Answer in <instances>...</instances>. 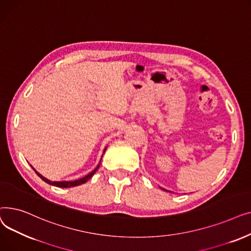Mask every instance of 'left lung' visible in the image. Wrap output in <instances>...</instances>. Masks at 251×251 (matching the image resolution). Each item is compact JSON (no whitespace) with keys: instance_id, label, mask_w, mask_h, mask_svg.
<instances>
[{"instance_id":"obj_1","label":"left lung","mask_w":251,"mask_h":251,"mask_svg":"<svg viewBox=\"0 0 251 251\" xmlns=\"http://www.w3.org/2000/svg\"><path fill=\"white\" fill-rule=\"evenodd\" d=\"M163 189H164V188H163ZM164 190H166V189H164ZM166 191H167V190H166Z\"/></svg>"}]
</instances>
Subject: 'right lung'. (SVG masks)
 Instances as JSON below:
<instances>
[{
	"label": "right lung",
	"mask_w": 251,
	"mask_h": 251,
	"mask_svg": "<svg viewBox=\"0 0 251 251\" xmlns=\"http://www.w3.org/2000/svg\"><path fill=\"white\" fill-rule=\"evenodd\" d=\"M105 150H107V148L104 149V151H103V152L105 151ZM101 161V160H100ZM100 164L98 165V167L92 171V172H90L88 175H86L85 177H83V178H80V179H78V180H75V181H60V182H56V181H50V180H49V179H47V178H45L43 175H41L39 174L38 172H36V171L34 170V172L37 174V176L41 178V179H43L46 183H48V184H50V185H52V186H57V187H62V188H68V187H74V186H78V185H80V184H83V183H85L87 180H89L92 176H94V174L97 172V170L100 168Z\"/></svg>",
	"instance_id": "add662e5"
}]
</instances>
